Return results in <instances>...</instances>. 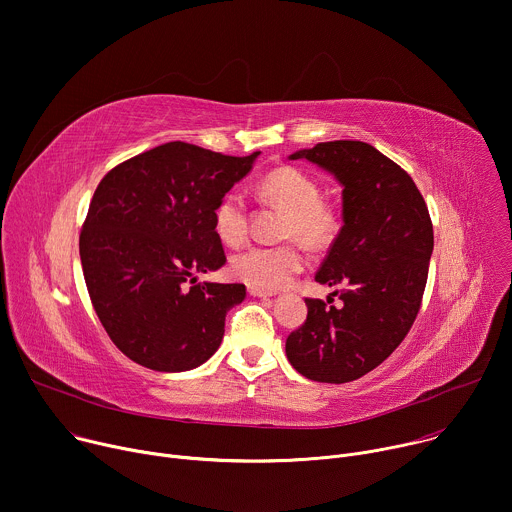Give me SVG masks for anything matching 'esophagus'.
I'll use <instances>...</instances> for the list:
<instances>
[{
  "instance_id": "obj_1",
  "label": "esophagus",
  "mask_w": 512,
  "mask_h": 512,
  "mask_svg": "<svg viewBox=\"0 0 512 512\" xmlns=\"http://www.w3.org/2000/svg\"><path fill=\"white\" fill-rule=\"evenodd\" d=\"M248 293H250L252 297H272V295H274L272 291H264V289L252 287V285H248Z\"/></svg>"
}]
</instances>
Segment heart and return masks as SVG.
<instances>
[{
	"label": "heart",
	"mask_w": 512,
	"mask_h": 512,
	"mask_svg": "<svg viewBox=\"0 0 512 512\" xmlns=\"http://www.w3.org/2000/svg\"><path fill=\"white\" fill-rule=\"evenodd\" d=\"M260 193L289 211L285 236L299 238L311 248H325L342 225L339 211L321 199V185L299 166H276L262 177ZM217 238L227 246H240L250 232V211L240 191L221 195L213 209ZM305 252L299 244L250 246L236 254L230 270L236 278L264 291H276L305 268Z\"/></svg>",
	"instance_id": "heart-1"
}]
</instances>
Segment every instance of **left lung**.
Wrapping results in <instances>:
<instances>
[{"label":"left lung","instance_id":"left-lung-1","mask_svg":"<svg viewBox=\"0 0 512 512\" xmlns=\"http://www.w3.org/2000/svg\"><path fill=\"white\" fill-rule=\"evenodd\" d=\"M342 183L344 225L315 280L342 305L305 299L307 319L287 337V358L309 380L344 384L401 346L421 309L433 223L407 170L360 140L319 142L291 154Z\"/></svg>","mask_w":512,"mask_h":512}]
</instances>
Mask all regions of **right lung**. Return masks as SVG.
<instances>
[{
    "instance_id": "add662e5",
    "label": "right lung",
    "mask_w": 512,
    "mask_h": 512,
    "mask_svg": "<svg viewBox=\"0 0 512 512\" xmlns=\"http://www.w3.org/2000/svg\"><path fill=\"white\" fill-rule=\"evenodd\" d=\"M258 154L166 142L113 166L97 185L79 236L83 276L109 339L136 364L183 372L219 348L225 315L246 287L195 274L225 264L213 209Z\"/></svg>"
}]
</instances>
